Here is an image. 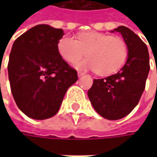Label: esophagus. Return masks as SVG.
Returning <instances> with one entry per match:
<instances>
[{
  "label": "esophagus",
  "mask_w": 157,
  "mask_h": 157,
  "mask_svg": "<svg viewBox=\"0 0 157 157\" xmlns=\"http://www.w3.org/2000/svg\"><path fill=\"white\" fill-rule=\"evenodd\" d=\"M85 74L84 73H82V72H78V77H82V76H83Z\"/></svg>",
  "instance_id": "esophagus-1"
}]
</instances>
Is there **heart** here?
<instances>
[{"label": "heart", "mask_w": 157, "mask_h": 157, "mask_svg": "<svg viewBox=\"0 0 157 157\" xmlns=\"http://www.w3.org/2000/svg\"><path fill=\"white\" fill-rule=\"evenodd\" d=\"M60 55L68 63H76L82 69L95 70L99 75H108L117 71L125 62L127 46L123 38L109 34L88 32L77 35L76 40L71 36H63L58 43Z\"/></svg>", "instance_id": "1"}]
</instances>
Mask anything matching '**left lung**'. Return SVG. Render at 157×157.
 <instances>
[{"label":"left lung","instance_id":"obj_1","mask_svg":"<svg viewBox=\"0 0 157 157\" xmlns=\"http://www.w3.org/2000/svg\"><path fill=\"white\" fill-rule=\"evenodd\" d=\"M114 32L120 33L126 44L127 60L116 74L94 79L88 91L93 107L108 120L121 119L137 105L150 70L148 49L140 37L125 26L112 31Z\"/></svg>","mask_w":157,"mask_h":157}]
</instances>
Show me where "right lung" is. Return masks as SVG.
<instances>
[{
    "mask_svg": "<svg viewBox=\"0 0 157 157\" xmlns=\"http://www.w3.org/2000/svg\"><path fill=\"white\" fill-rule=\"evenodd\" d=\"M62 29L36 25L13 44L8 75L17 106L28 117L44 120L57 113L67 89L77 80V72L58 52Z\"/></svg>",
    "mask_w": 157,
    "mask_h": 157,
    "instance_id": "1",
    "label": "right lung"
}]
</instances>
